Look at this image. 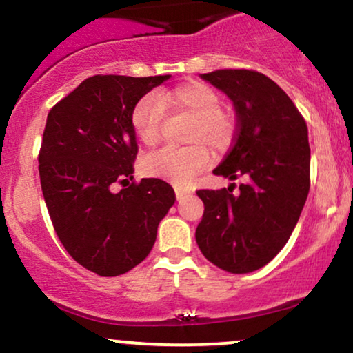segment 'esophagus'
I'll list each match as a JSON object with an SVG mask.
<instances>
[{"label": "esophagus", "mask_w": 353, "mask_h": 353, "mask_svg": "<svg viewBox=\"0 0 353 353\" xmlns=\"http://www.w3.org/2000/svg\"><path fill=\"white\" fill-rule=\"evenodd\" d=\"M174 190H176V197H177V201L182 199V197L189 196V194H190V190H188L185 188H176Z\"/></svg>", "instance_id": "1"}]
</instances>
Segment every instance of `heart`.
<instances>
[{"instance_id":"obj_1","label":"heart","mask_w":353,"mask_h":353,"mask_svg":"<svg viewBox=\"0 0 353 353\" xmlns=\"http://www.w3.org/2000/svg\"><path fill=\"white\" fill-rule=\"evenodd\" d=\"M164 108L185 111L194 116L188 136V148H164L143 161V172L149 177L184 185L210 164V151L222 152L234 137V121L221 109V98L202 83H188L157 96H145L131 114L132 131L141 144L152 148L159 143Z\"/></svg>"}]
</instances>
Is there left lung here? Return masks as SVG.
Instances as JSON below:
<instances>
[{
	"mask_svg": "<svg viewBox=\"0 0 353 353\" xmlns=\"http://www.w3.org/2000/svg\"><path fill=\"white\" fill-rule=\"evenodd\" d=\"M232 101L237 134L216 176L236 181L199 190L204 216L196 229L201 252L219 269L247 274L281 252L297 224L310 188L307 124L292 99L265 74L221 70L201 74Z\"/></svg>",
	"mask_w": 353,
	"mask_h": 353,
	"instance_id": "1",
	"label": "left lung"
}]
</instances>
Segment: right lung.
I'll return each mask as SVG.
<instances>
[{
	"mask_svg": "<svg viewBox=\"0 0 353 353\" xmlns=\"http://www.w3.org/2000/svg\"><path fill=\"white\" fill-rule=\"evenodd\" d=\"M171 74L92 76L51 109L39 152V177L61 244L103 277L144 261L176 194L161 179H134L132 109ZM123 183L119 193L112 190Z\"/></svg>",
	"mask_w": 353,
	"mask_h": 353,
	"instance_id": "1",
	"label": "right lung"
}]
</instances>
